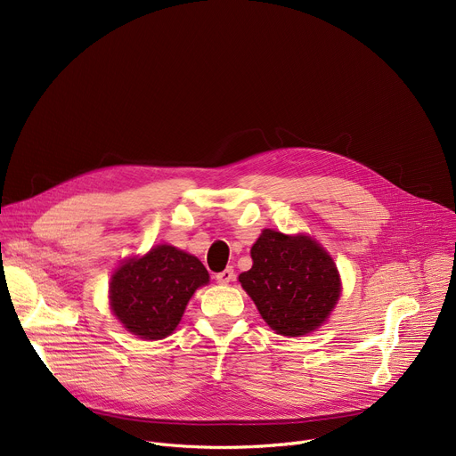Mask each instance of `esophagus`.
<instances>
[{
  "label": "esophagus",
  "mask_w": 456,
  "mask_h": 456,
  "mask_svg": "<svg viewBox=\"0 0 456 456\" xmlns=\"http://www.w3.org/2000/svg\"><path fill=\"white\" fill-rule=\"evenodd\" d=\"M215 278H216V281H218L220 285H227V283H231V281L234 280V269H232V267H227L225 271L218 273Z\"/></svg>",
  "instance_id": "esophagus-1"
}]
</instances>
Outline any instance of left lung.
Returning <instances> with one entry per match:
<instances>
[{
  "mask_svg": "<svg viewBox=\"0 0 456 456\" xmlns=\"http://www.w3.org/2000/svg\"><path fill=\"white\" fill-rule=\"evenodd\" d=\"M250 256L252 269L238 280L273 330L297 338L327 321L341 283L332 257L319 243L265 229Z\"/></svg>",
  "mask_w": 456,
  "mask_h": 456,
  "instance_id": "8db88e82",
  "label": "left lung"
}]
</instances>
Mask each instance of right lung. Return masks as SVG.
<instances>
[{"mask_svg": "<svg viewBox=\"0 0 456 456\" xmlns=\"http://www.w3.org/2000/svg\"><path fill=\"white\" fill-rule=\"evenodd\" d=\"M209 274L199 257L171 245H159L129 259L111 278L110 303L117 319L142 339L169 336L187 301Z\"/></svg>", "mask_w": 456, "mask_h": 456, "instance_id": "1", "label": "right lung"}]
</instances>
